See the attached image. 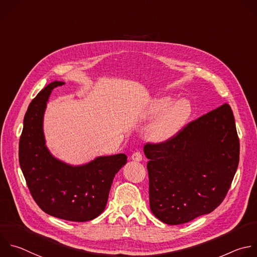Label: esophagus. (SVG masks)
Wrapping results in <instances>:
<instances>
[{"label":"esophagus","instance_id":"obj_1","mask_svg":"<svg viewBox=\"0 0 257 257\" xmlns=\"http://www.w3.org/2000/svg\"><path fill=\"white\" fill-rule=\"evenodd\" d=\"M131 159L134 160V161H141V160H142V154H141V152H139V151L134 152V153L132 154V156H131Z\"/></svg>","mask_w":257,"mask_h":257}]
</instances>
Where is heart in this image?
<instances>
[{
  "label": "heart",
  "mask_w": 257,
  "mask_h": 257,
  "mask_svg": "<svg viewBox=\"0 0 257 257\" xmlns=\"http://www.w3.org/2000/svg\"><path fill=\"white\" fill-rule=\"evenodd\" d=\"M173 101L172 96L158 97L150 103L146 111L148 119L159 116L147 132L148 139L153 143H163L173 139L192 115V106L187 99Z\"/></svg>",
  "instance_id": "b5f03b06"
}]
</instances>
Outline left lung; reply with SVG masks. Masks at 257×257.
<instances>
[{
  "label": "left lung",
  "instance_id": "left-lung-1",
  "mask_svg": "<svg viewBox=\"0 0 257 257\" xmlns=\"http://www.w3.org/2000/svg\"><path fill=\"white\" fill-rule=\"evenodd\" d=\"M149 159V206L168 225L188 223L225 199L239 163L240 144L231 107L190 122L173 139L144 145Z\"/></svg>",
  "mask_w": 257,
  "mask_h": 257
}]
</instances>
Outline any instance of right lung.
<instances>
[{"label": "right lung", "mask_w": 257, "mask_h": 257, "mask_svg": "<svg viewBox=\"0 0 257 257\" xmlns=\"http://www.w3.org/2000/svg\"><path fill=\"white\" fill-rule=\"evenodd\" d=\"M62 84L50 82L30 103L19 142V162L31 196L42 211L59 219L85 222L105 210L114 177L126 164L127 156H99L73 166L49 152L43 117L52 90Z\"/></svg>", "instance_id": "obj_1"}]
</instances>
